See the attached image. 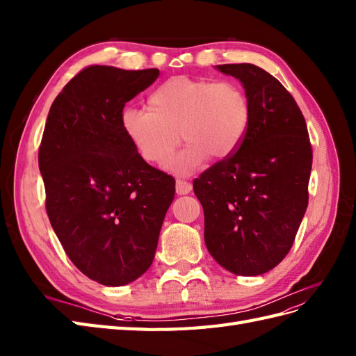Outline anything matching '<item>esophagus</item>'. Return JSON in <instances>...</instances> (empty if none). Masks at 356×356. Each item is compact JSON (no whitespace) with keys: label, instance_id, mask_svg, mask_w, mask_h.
Wrapping results in <instances>:
<instances>
[{"label":"esophagus","instance_id":"34e87169","mask_svg":"<svg viewBox=\"0 0 356 356\" xmlns=\"http://www.w3.org/2000/svg\"><path fill=\"white\" fill-rule=\"evenodd\" d=\"M175 188H177V195H187V193L192 192V184L187 183V181L178 179L177 184H175Z\"/></svg>","mask_w":356,"mask_h":356}]
</instances>
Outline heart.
I'll list each match as a JSON object with an SVG mask.
<instances>
[{
  "instance_id": "heart-1",
  "label": "heart",
  "mask_w": 356,
  "mask_h": 356,
  "mask_svg": "<svg viewBox=\"0 0 356 356\" xmlns=\"http://www.w3.org/2000/svg\"><path fill=\"white\" fill-rule=\"evenodd\" d=\"M149 108L127 106L120 127L138 157L161 166L179 143L186 146L168 170L190 175L213 157L227 160L238 151L250 125V104L232 81L173 76L149 95Z\"/></svg>"
}]
</instances>
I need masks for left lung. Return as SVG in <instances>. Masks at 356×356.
<instances>
[{
    "instance_id": "left-lung-1",
    "label": "left lung",
    "mask_w": 356,
    "mask_h": 356,
    "mask_svg": "<svg viewBox=\"0 0 356 356\" xmlns=\"http://www.w3.org/2000/svg\"><path fill=\"white\" fill-rule=\"evenodd\" d=\"M241 83L250 125L232 157L193 181L208 252L234 275L272 270L289 254L308 205L313 166L305 119L287 89L250 63L214 66Z\"/></svg>"
}]
</instances>
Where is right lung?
<instances>
[{"label":"right lung","instance_id":"obj_1","mask_svg":"<svg viewBox=\"0 0 356 356\" xmlns=\"http://www.w3.org/2000/svg\"><path fill=\"white\" fill-rule=\"evenodd\" d=\"M159 69L89 66L49 108L39 149L47 213L80 272L120 287L148 270L175 196V179L138 157L120 111Z\"/></svg>","mask_w":356,"mask_h":356}]
</instances>
